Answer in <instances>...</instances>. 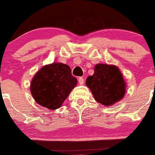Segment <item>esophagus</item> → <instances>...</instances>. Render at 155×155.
<instances>
[{
	"label": "esophagus",
	"instance_id": "esophagus-1",
	"mask_svg": "<svg viewBox=\"0 0 155 155\" xmlns=\"http://www.w3.org/2000/svg\"><path fill=\"white\" fill-rule=\"evenodd\" d=\"M79 84H81V85H82L84 84V79L82 77H80L79 79Z\"/></svg>",
	"mask_w": 155,
	"mask_h": 155
}]
</instances>
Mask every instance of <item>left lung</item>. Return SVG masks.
Here are the masks:
<instances>
[{"mask_svg":"<svg viewBox=\"0 0 155 155\" xmlns=\"http://www.w3.org/2000/svg\"><path fill=\"white\" fill-rule=\"evenodd\" d=\"M86 84L94 100L105 106H111L122 100L126 84L119 68L114 65L97 63L92 76L87 77Z\"/></svg>","mask_w":155,"mask_h":155,"instance_id":"left-lung-1","label":"left lung"}]
</instances>
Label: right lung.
<instances>
[{
	"instance_id": "right-lung-1",
	"label": "right lung",
	"mask_w": 155,
	"mask_h": 155,
	"mask_svg": "<svg viewBox=\"0 0 155 155\" xmlns=\"http://www.w3.org/2000/svg\"><path fill=\"white\" fill-rule=\"evenodd\" d=\"M77 84L68 65L55 63L45 65L35 74L30 92L38 105L50 110L61 107Z\"/></svg>"
}]
</instances>
